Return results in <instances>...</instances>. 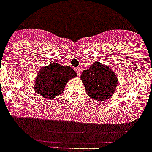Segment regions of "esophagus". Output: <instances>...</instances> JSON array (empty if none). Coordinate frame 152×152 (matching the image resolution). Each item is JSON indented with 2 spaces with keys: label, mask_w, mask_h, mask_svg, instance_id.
<instances>
[{
  "label": "esophagus",
  "mask_w": 152,
  "mask_h": 152,
  "mask_svg": "<svg viewBox=\"0 0 152 152\" xmlns=\"http://www.w3.org/2000/svg\"><path fill=\"white\" fill-rule=\"evenodd\" d=\"M76 72H77V74H78L79 76L80 75V72H81V70H80V68H79V67H77V68H76Z\"/></svg>",
  "instance_id": "esophagus-1"
}]
</instances>
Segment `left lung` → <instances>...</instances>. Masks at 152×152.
<instances>
[{
  "mask_svg": "<svg viewBox=\"0 0 152 152\" xmlns=\"http://www.w3.org/2000/svg\"><path fill=\"white\" fill-rule=\"evenodd\" d=\"M81 80L86 94L96 101H104L112 96L118 83L117 74L109 66L96 62L83 70Z\"/></svg>",
  "mask_w": 152,
  "mask_h": 152,
  "instance_id": "left-lung-1",
  "label": "left lung"
}]
</instances>
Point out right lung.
Returning a JSON list of instances; mask_svg holds the SVG:
<instances>
[{
  "label": "right lung",
  "instance_id": "add662e5",
  "mask_svg": "<svg viewBox=\"0 0 152 152\" xmlns=\"http://www.w3.org/2000/svg\"><path fill=\"white\" fill-rule=\"evenodd\" d=\"M76 76L77 73L70 66L52 62L40 69L35 77L34 89L42 97L54 99L63 93L69 80Z\"/></svg>",
  "mask_w": 152,
  "mask_h": 152
}]
</instances>
